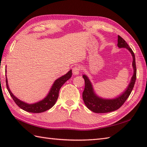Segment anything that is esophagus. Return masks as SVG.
<instances>
[{
  "label": "esophagus",
  "mask_w": 147,
  "mask_h": 147,
  "mask_svg": "<svg viewBox=\"0 0 147 147\" xmlns=\"http://www.w3.org/2000/svg\"><path fill=\"white\" fill-rule=\"evenodd\" d=\"M80 69L79 67L75 66L73 68V73L74 75H78L80 74Z\"/></svg>",
  "instance_id": "obj_1"
}]
</instances>
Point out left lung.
Wrapping results in <instances>:
<instances>
[{
  "instance_id": "left-lung-1",
  "label": "left lung",
  "mask_w": 147,
  "mask_h": 147,
  "mask_svg": "<svg viewBox=\"0 0 147 147\" xmlns=\"http://www.w3.org/2000/svg\"><path fill=\"white\" fill-rule=\"evenodd\" d=\"M118 47L119 48H126L131 53L133 57L132 66L134 69V74L131 77L130 82L127 89L119 95L118 96L113 99H105L98 96L94 92L93 84L86 74L83 77L85 81V87L83 92V99L84 104L91 111L96 113H104L118 110L123 105L125 101L130 94L135 83L136 78V68L135 63V57L134 53L129 47L125 40L120 36H118Z\"/></svg>"
}]
</instances>
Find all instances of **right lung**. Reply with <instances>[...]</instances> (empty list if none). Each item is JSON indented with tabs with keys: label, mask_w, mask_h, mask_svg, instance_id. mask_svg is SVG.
<instances>
[{
	"label": "right lung",
	"mask_w": 147,
	"mask_h": 147,
	"mask_svg": "<svg viewBox=\"0 0 147 147\" xmlns=\"http://www.w3.org/2000/svg\"><path fill=\"white\" fill-rule=\"evenodd\" d=\"M71 76H72V70H70L66 74H64V76L58 78V79H57L54 82L53 86H51L47 96L43 100L32 104L27 103L24 101L20 100L19 99H18L13 94L9 87L7 76L6 86L7 89L10 95H11L13 101H15V103L18 107L22 109L23 110L26 111L27 112L39 113H42L49 110L50 108H52L55 105L58 96H59V91L60 88L68 80L70 79Z\"/></svg>",
	"instance_id": "right-lung-1"
}]
</instances>
